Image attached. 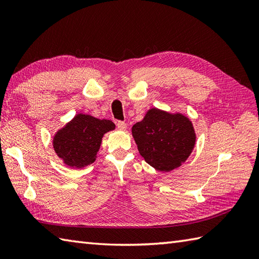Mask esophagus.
Returning a JSON list of instances; mask_svg holds the SVG:
<instances>
[{
    "label": "esophagus",
    "instance_id": "obj_1",
    "mask_svg": "<svg viewBox=\"0 0 259 259\" xmlns=\"http://www.w3.org/2000/svg\"><path fill=\"white\" fill-rule=\"evenodd\" d=\"M117 126H118L119 130L124 131V130L126 129V123H124L123 121H118V122H117Z\"/></svg>",
    "mask_w": 259,
    "mask_h": 259
}]
</instances>
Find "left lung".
Returning a JSON list of instances; mask_svg holds the SVG:
<instances>
[{"mask_svg": "<svg viewBox=\"0 0 259 259\" xmlns=\"http://www.w3.org/2000/svg\"><path fill=\"white\" fill-rule=\"evenodd\" d=\"M131 133L141 157L159 171H171L181 166L196 145V133L189 118L157 108L148 110Z\"/></svg>", "mask_w": 259, "mask_h": 259, "instance_id": "1", "label": "left lung"}]
</instances>
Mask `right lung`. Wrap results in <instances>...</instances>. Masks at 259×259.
Listing matches in <instances>:
<instances>
[{
	"instance_id": "add662e5",
	"label": "right lung",
	"mask_w": 259,
	"mask_h": 259,
	"mask_svg": "<svg viewBox=\"0 0 259 259\" xmlns=\"http://www.w3.org/2000/svg\"><path fill=\"white\" fill-rule=\"evenodd\" d=\"M114 128L111 120L78 113L53 136L54 151L71 168L87 167L96 161L103 135Z\"/></svg>"
}]
</instances>
